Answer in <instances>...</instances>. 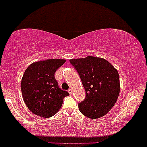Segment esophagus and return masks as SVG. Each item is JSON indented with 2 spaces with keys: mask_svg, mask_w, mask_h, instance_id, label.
I'll use <instances>...</instances> for the list:
<instances>
[{
  "mask_svg": "<svg viewBox=\"0 0 147 147\" xmlns=\"http://www.w3.org/2000/svg\"><path fill=\"white\" fill-rule=\"evenodd\" d=\"M68 92H69V94H72V93H73V90H72V89H69L68 90Z\"/></svg>",
  "mask_w": 147,
  "mask_h": 147,
  "instance_id": "34e87169",
  "label": "esophagus"
}]
</instances>
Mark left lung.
I'll use <instances>...</instances> for the list:
<instances>
[{"label":"left lung","mask_w":147,"mask_h":147,"mask_svg":"<svg viewBox=\"0 0 147 147\" xmlns=\"http://www.w3.org/2000/svg\"><path fill=\"white\" fill-rule=\"evenodd\" d=\"M69 61L79 74L86 90L85 100L78 104L80 111L92 119L106 115L119 96L117 70L107 60L92 56Z\"/></svg>","instance_id":"8db88e82"}]
</instances>
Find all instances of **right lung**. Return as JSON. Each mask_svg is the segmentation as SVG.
Listing matches in <instances>:
<instances>
[{"label":"right lung","instance_id":"obj_1","mask_svg":"<svg viewBox=\"0 0 147 147\" xmlns=\"http://www.w3.org/2000/svg\"><path fill=\"white\" fill-rule=\"evenodd\" d=\"M65 59H49L31 63L23 74L21 92L29 110L43 118L53 116L61 108L63 98L69 96L59 88L55 73Z\"/></svg>","mask_w":147,"mask_h":147}]
</instances>
